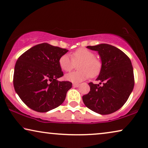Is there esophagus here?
Returning <instances> with one entry per match:
<instances>
[{
    "mask_svg": "<svg viewBox=\"0 0 148 148\" xmlns=\"http://www.w3.org/2000/svg\"><path fill=\"white\" fill-rule=\"evenodd\" d=\"M79 85H80V84H77V83H74L72 86H73L74 87H75V88H76V87H78L79 86Z\"/></svg>",
    "mask_w": 148,
    "mask_h": 148,
    "instance_id": "1",
    "label": "esophagus"
}]
</instances>
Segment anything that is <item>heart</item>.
Segmentation results:
<instances>
[{"instance_id":"1","label":"heart","mask_w":148,"mask_h":148,"mask_svg":"<svg viewBox=\"0 0 148 148\" xmlns=\"http://www.w3.org/2000/svg\"><path fill=\"white\" fill-rule=\"evenodd\" d=\"M62 56L59 59V65L62 70L70 72L77 65L76 72L66 74L65 78L72 82H80L89 77H95L100 73L102 67L101 62L95 57V53L86 48H79L71 53Z\"/></svg>"}]
</instances>
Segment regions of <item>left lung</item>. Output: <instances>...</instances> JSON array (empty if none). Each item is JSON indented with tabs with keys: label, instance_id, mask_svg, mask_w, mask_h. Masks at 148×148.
Segmentation results:
<instances>
[{
	"label": "left lung",
	"instance_id": "1",
	"mask_svg": "<svg viewBox=\"0 0 148 148\" xmlns=\"http://www.w3.org/2000/svg\"><path fill=\"white\" fill-rule=\"evenodd\" d=\"M87 48L98 51L101 57L102 67L97 78L101 82L89 83L90 90L83 96V102L89 109L101 115L113 113L123 106L134 89L132 62L125 53L111 45L102 43Z\"/></svg>",
	"mask_w": 148,
	"mask_h": 148
}]
</instances>
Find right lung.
Returning a JSON list of instances; mask_svg holds the SVG:
<instances>
[{"mask_svg":"<svg viewBox=\"0 0 148 148\" xmlns=\"http://www.w3.org/2000/svg\"><path fill=\"white\" fill-rule=\"evenodd\" d=\"M67 49L43 43L23 53L14 66L13 85L22 101L35 111L45 113L62 105L69 81H58L64 74L59 59Z\"/></svg>","mask_w":148,"mask_h":148,"instance_id":"add662e5","label":"right lung"}]
</instances>
